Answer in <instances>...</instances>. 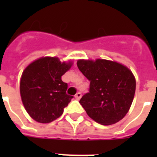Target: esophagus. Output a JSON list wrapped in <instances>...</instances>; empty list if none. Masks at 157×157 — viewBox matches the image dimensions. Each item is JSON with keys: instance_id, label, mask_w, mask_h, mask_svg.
Masks as SVG:
<instances>
[{"instance_id": "obj_1", "label": "esophagus", "mask_w": 157, "mask_h": 157, "mask_svg": "<svg viewBox=\"0 0 157 157\" xmlns=\"http://www.w3.org/2000/svg\"><path fill=\"white\" fill-rule=\"evenodd\" d=\"M81 93H80V92L76 93V94L75 95V98H76V99H77V100H79V99L81 98Z\"/></svg>"}]
</instances>
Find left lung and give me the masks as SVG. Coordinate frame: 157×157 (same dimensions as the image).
Listing matches in <instances>:
<instances>
[{"mask_svg":"<svg viewBox=\"0 0 157 157\" xmlns=\"http://www.w3.org/2000/svg\"><path fill=\"white\" fill-rule=\"evenodd\" d=\"M77 67L90 81L89 93L80 100L91 119L109 125L124 118L135 93L136 81L124 65L106 59L77 61Z\"/></svg>","mask_w":157,"mask_h":157,"instance_id":"1","label":"left lung"}]
</instances>
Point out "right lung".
<instances>
[{
    "label": "right lung",
    "instance_id": "right-lung-1",
    "mask_svg": "<svg viewBox=\"0 0 157 157\" xmlns=\"http://www.w3.org/2000/svg\"><path fill=\"white\" fill-rule=\"evenodd\" d=\"M72 63H61L56 57H42L30 63L20 80L23 104L32 118L50 123L59 118L73 97L67 94V84L62 76Z\"/></svg>",
    "mask_w": 157,
    "mask_h": 157
}]
</instances>
